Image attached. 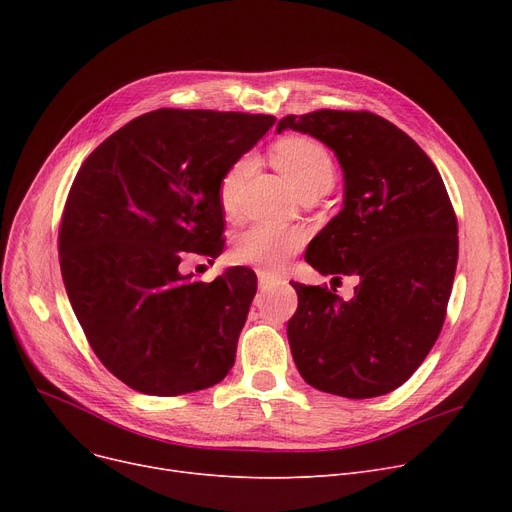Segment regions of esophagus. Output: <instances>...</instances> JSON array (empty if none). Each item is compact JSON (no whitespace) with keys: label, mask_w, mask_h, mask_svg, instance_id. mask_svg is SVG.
I'll list each match as a JSON object with an SVG mask.
<instances>
[{"label":"esophagus","mask_w":512,"mask_h":512,"mask_svg":"<svg viewBox=\"0 0 512 512\" xmlns=\"http://www.w3.org/2000/svg\"><path fill=\"white\" fill-rule=\"evenodd\" d=\"M257 278H259V286L265 290L274 284H280V276L272 274V272H265V270H257Z\"/></svg>","instance_id":"1"}]
</instances>
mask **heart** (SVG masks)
<instances>
[{"instance_id":"obj_1","label":"heart","mask_w":512,"mask_h":512,"mask_svg":"<svg viewBox=\"0 0 512 512\" xmlns=\"http://www.w3.org/2000/svg\"><path fill=\"white\" fill-rule=\"evenodd\" d=\"M274 159L284 176L299 193L309 188H330L336 178V168L326 147L309 137H288L276 143ZM249 172V157H242L226 170L218 184V201L224 213H234L240 184ZM301 236L276 224H255L242 232L234 247L232 257L236 263L255 265L265 272H278L284 261L297 253Z\"/></svg>"}]
</instances>
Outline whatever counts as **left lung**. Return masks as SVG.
<instances>
[{"label":"left lung","instance_id":"obj_1","mask_svg":"<svg viewBox=\"0 0 512 512\" xmlns=\"http://www.w3.org/2000/svg\"><path fill=\"white\" fill-rule=\"evenodd\" d=\"M328 145L344 174V207L307 247L319 274L357 276L351 301L336 288L292 282L288 321L303 380L344 398L382 396L405 384L440 336L459 259V228L434 161L371 112L286 116Z\"/></svg>","mask_w":512,"mask_h":512}]
</instances>
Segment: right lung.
Instances as JSON below:
<instances>
[{
	"label": "right lung",
	"instance_id": "right-lung-1",
	"mask_svg": "<svg viewBox=\"0 0 512 512\" xmlns=\"http://www.w3.org/2000/svg\"><path fill=\"white\" fill-rule=\"evenodd\" d=\"M274 122L164 107L130 120L80 166L62 213V278L95 355L132 390L178 396L232 369L255 272L230 267L199 282L178 265L186 253H222L220 178Z\"/></svg>",
	"mask_w": 512,
	"mask_h": 512
}]
</instances>
